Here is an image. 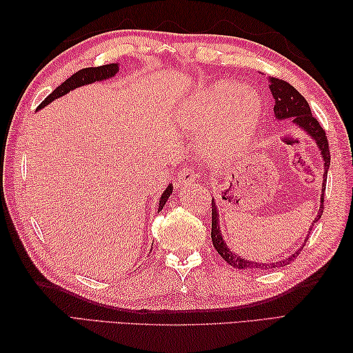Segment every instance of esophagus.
Returning a JSON list of instances; mask_svg holds the SVG:
<instances>
[{
	"mask_svg": "<svg viewBox=\"0 0 353 353\" xmlns=\"http://www.w3.org/2000/svg\"><path fill=\"white\" fill-rule=\"evenodd\" d=\"M196 182V176H194V171L191 170H181L177 172L174 185L177 188H183V186H188L191 183Z\"/></svg>",
	"mask_w": 353,
	"mask_h": 353,
	"instance_id": "esophagus-1",
	"label": "esophagus"
}]
</instances>
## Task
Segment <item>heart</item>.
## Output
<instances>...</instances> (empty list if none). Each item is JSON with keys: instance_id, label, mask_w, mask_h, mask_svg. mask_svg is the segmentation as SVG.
Instances as JSON below:
<instances>
[{"instance_id": "heart-1", "label": "heart", "mask_w": 353, "mask_h": 353, "mask_svg": "<svg viewBox=\"0 0 353 353\" xmlns=\"http://www.w3.org/2000/svg\"><path fill=\"white\" fill-rule=\"evenodd\" d=\"M185 133H209L206 159L215 165L234 162L256 134L262 109L258 97L236 81H219L183 103L176 114Z\"/></svg>"}]
</instances>
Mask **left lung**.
Segmentation results:
<instances>
[{
	"instance_id": "1",
	"label": "left lung",
	"mask_w": 353,
	"mask_h": 353,
	"mask_svg": "<svg viewBox=\"0 0 353 353\" xmlns=\"http://www.w3.org/2000/svg\"><path fill=\"white\" fill-rule=\"evenodd\" d=\"M268 88L274 99L273 110H274V117L277 121H287V119H291L292 124H294L297 129H301L302 132L308 134L311 139H314V142H316V145L319 147V152L321 154V161H323L325 172H323V183H321L320 208L317 211L316 219H314V221L311 223V226L308 229V235H306V238H308L311 230H312V226L320 220L321 214H323L326 177H327L329 163H331V153H329L327 138L325 134L323 127H321L317 119L312 117L308 101H306L303 97L299 94L296 88H292L285 80H279L274 77H268ZM219 215H220L219 209H216V203L212 199V230H211L212 244L215 247V250L220 253V256L234 268L247 270V272H249V270H274L279 267H285L299 256V252H301L305 245V243H303L301 249L292 252L290 256H287L285 259H279L276 262H256V261L244 259L243 256H239V254H236L234 250H232L230 247L226 244V241L223 239ZM306 238H305V241H306Z\"/></svg>"
}]
</instances>
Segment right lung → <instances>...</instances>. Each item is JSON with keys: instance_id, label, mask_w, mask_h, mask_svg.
I'll return each instance as SVG.
<instances>
[{"instance_id": "obj_1", "label": "right lung", "mask_w": 353, "mask_h": 353, "mask_svg": "<svg viewBox=\"0 0 353 353\" xmlns=\"http://www.w3.org/2000/svg\"><path fill=\"white\" fill-rule=\"evenodd\" d=\"M119 71V65L118 63H110V65H103V66H97V68H83L77 71L76 74H72L70 79H66L61 86H57L54 91H52L47 99H45L39 106H37L36 110H41L45 106H48L50 103H52L57 99H61L62 95H66L68 92L74 91V89L81 88V86H86V85H91L95 83V81H103V80H108V79H114ZM172 192V183H168L167 188L162 192V196L159 199V203H157V212H161L165 203H167V200L170 199Z\"/></svg>"}]
</instances>
